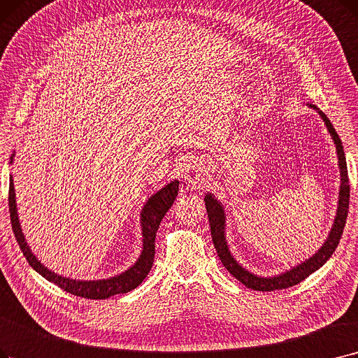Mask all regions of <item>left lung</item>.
Returning <instances> with one entry per match:
<instances>
[{"instance_id": "left-lung-1", "label": "left lung", "mask_w": 358, "mask_h": 358, "mask_svg": "<svg viewBox=\"0 0 358 358\" xmlns=\"http://www.w3.org/2000/svg\"><path fill=\"white\" fill-rule=\"evenodd\" d=\"M310 108L317 111V114L322 117L326 129H328L329 134L332 136V141L336 146V155H338V165H339V173H341V187H339V200H338V209L334 225L329 231V236L326 241L322 244L319 250L307 260L301 262L300 265L291 268L289 271H285L284 273H279L276 276H257L252 272L244 269L240 263L231 255L227 237H225V210L222 203L212 193H208L205 196V205L208 210L209 217V225H210V234L212 241L216 248V253L220 256L222 265L227 268V271L237 278L241 284H244L247 288H252L255 291H275V289H284L289 288L292 285H297L304 279L316 272L319 268H322L329 257L334 255L335 248L339 244L341 236H343V231L345 227L347 215H348V205H350V184H348V171H347V161H345V153L343 148V142H341L339 136L336 134L332 122L329 118L326 117L316 105L307 103Z\"/></svg>"}]
</instances>
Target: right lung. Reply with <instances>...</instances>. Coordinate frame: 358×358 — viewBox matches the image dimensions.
Segmentation results:
<instances>
[{"instance_id": "right-lung-1", "label": "right lung", "mask_w": 358, "mask_h": 358, "mask_svg": "<svg viewBox=\"0 0 358 358\" xmlns=\"http://www.w3.org/2000/svg\"><path fill=\"white\" fill-rule=\"evenodd\" d=\"M13 158H14V153L10 158L11 159L10 164H13ZM178 184H180L178 180L171 181L169 184L165 185V187H162L159 192L152 194L148 199L141 213V225H142V237H143L142 253L130 269L113 278L98 279V281H80V279L77 281V279L57 275L55 272L43 266L42 263L36 259V256L32 253V250H30V247L27 245V241L24 238L20 221H19V215H17V205H15L13 177L10 176L8 206H10L13 232L26 260L29 262V265L32 266L39 275H42L45 279H48L50 282H54L64 291L73 295H77V297H85L90 300L110 299L115 294H126L141 285L143 282V279L148 276L149 271L152 269L153 259H155V238H157V231L159 228L162 217L174 203V200L178 194Z\"/></svg>"}]
</instances>
